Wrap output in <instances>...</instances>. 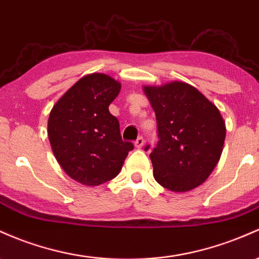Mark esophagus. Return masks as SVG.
Segmentation results:
<instances>
[{
  "label": "esophagus",
  "mask_w": 259,
  "mask_h": 259,
  "mask_svg": "<svg viewBox=\"0 0 259 259\" xmlns=\"http://www.w3.org/2000/svg\"><path fill=\"white\" fill-rule=\"evenodd\" d=\"M143 146H144V138L143 136H139V138L135 140V147L136 149H141Z\"/></svg>",
  "instance_id": "esophagus-1"
}]
</instances>
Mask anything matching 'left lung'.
I'll use <instances>...</instances> for the list:
<instances>
[{"mask_svg":"<svg viewBox=\"0 0 259 259\" xmlns=\"http://www.w3.org/2000/svg\"><path fill=\"white\" fill-rule=\"evenodd\" d=\"M155 110L158 141L150 158L153 177L172 192L205 182L223 152L226 127L220 112L195 87L171 82L144 87ZM150 145L145 146L149 150Z\"/></svg>","mask_w":259,"mask_h":259,"instance_id":"left-lung-1","label":"left lung"}]
</instances>
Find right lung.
Returning a JSON list of instances; mask_svg holds the SVG:
<instances>
[{
  "instance_id": "right-lung-1",
  "label": "right lung",
  "mask_w": 259,
  "mask_h": 259,
  "mask_svg": "<svg viewBox=\"0 0 259 259\" xmlns=\"http://www.w3.org/2000/svg\"><path fill=\"white\" fill-rule=\"evenodd\" d=\"M120 87L110 76L91 73L78 79L50 112L48 135L54 155L62 169L84 186L116 177L134 149L121 139L118 119L108 108Z\"/></svg>"
}]
</instances>
